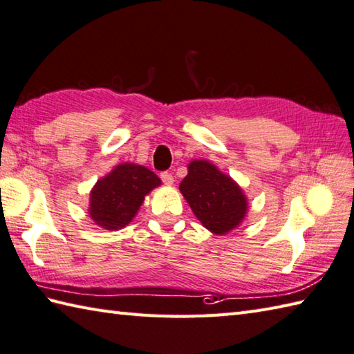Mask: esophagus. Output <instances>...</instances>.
<instances>
[{
    "instance_id": "34e87169",
    "label": "esophagus",
    "mask_w": 354,
    "mask_h": 354,
    "mask_svg": "<svg viewBox=\"0 0 354 354\" xmlns=\"http://www.w3.org/2000/svg\"><path fill=\"white\" fill-rule=\"evenodd\" d=\"M160 178H162L163 185H167V186H172V185H174V177H172L171 172H162Z\"/></svg>"
}]
</instances>
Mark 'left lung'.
Instances as JSON below:
<instances>
[{"mask_svg":"<svg viewBox=\"0 0 354 354\" xmlns=\"http://www.w3.org/2000/svg\"><path fill=\"white\" fill-rule=\"evenodd\" d=\"M178 189L201 225L215 235L229 234L248 215L249 201L241 186L203 158L189 162Z\"/></svg>","mask_w":354,"mask_h":354,"instance_id":"left-lung-1","label":"left lung"}]
</instances>
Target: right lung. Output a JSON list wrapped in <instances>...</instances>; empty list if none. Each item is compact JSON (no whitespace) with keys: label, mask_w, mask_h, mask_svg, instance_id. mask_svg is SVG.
I'll return each instance as SVG.
<instances>
[{"label":"right lung","mask_w":354,"mask_h":354,"mask_svg":"<svg viewBox=\"0 0 354 354\" xmlns=\"http://www.w3.org/2000/svg\"><path fill=\"white\" fill-rule=\"evenodd\" d=\"M160 185V178L147 167L120 163L91 187L90 218L106 230L125 227L133 221L148 194Z\"/></svg>","instance_id":"right-lung-1"}]
</instances>
